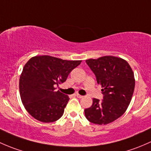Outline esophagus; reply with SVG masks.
I'll return each mask as SVG.
<instances>
[{
	"mask_svg": "<svg viewBox=\"0 0 151 151\" xmlns=\"http://www.w3.org/2000/svg\"><path fill=\"white\" fill-rule=\"evenodd\" d=\"M76 96L78 97V98H82V97H83V96L80 95V94H76Z\"/></svg>",
	"mask_w": 151,
	"mask_h": 151,
	"instance_id": "esophagus-1",
	"label": "esophagus"
}]
</instances>
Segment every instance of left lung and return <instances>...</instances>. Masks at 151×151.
I'll return each instance as SVG.
<instances>
[{
  "label": "left lung",
  "mask_w": 151,
  "mask_h": 151,
  "mask_svg": "<svg viewBox=\"0 0 151 151\" xmlns=\"http://www.w3.org/2000/svg\"><path fill=\"white\" fill-rule=\"evenodd\" d=\"M86 63L95 74L104 97L102 101L93 98L85 116L93 124H110L125 113L131 102L135 86L133 70L125 60L113 56L88 59Z\"/></svg>",
  "instance_id": "left-lung-1"
}]
</instances>
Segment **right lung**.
<instances>
[{
    "label": "right lung",
    "mask_w": 151,
    "mask_h": 151,
    "mask_svg": "<svg viewBox=\"0 0 151 151\" xmlns=\"http://www.w3.org/2000/svg\"><path fill=\"white\" fill-rule=\"evenodd\" d=\"M81 60H65L49 55L32 57L24 65L19 78V93L26 110L36 120L54 122L64 113L69 97L56 91Z\"/></svg>",
    "instance_id": "obj_1"
}]
</instances>
